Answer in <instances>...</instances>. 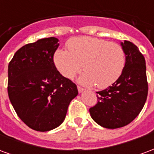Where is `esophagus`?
Listing matches in <instances>:
<instances>
[{
  "mask_svg": "<svg viewBox=\"0 0 154 154\" xmlns=\"http://www.w3.org/2000/svg\"><path fill=\"white\" fill-rule=\"evenodd\" d=\"M77 90H78V92H79V93H82L84 91V88L81 87L80 86H77Z\"/></svg>",
  "mask_w": 154,
  "mask_h": 154,
  "instance_id": "1",
  "label": "esophagus"
}]
</instances>
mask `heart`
<instances>
[{"instance_id": "b5f03b06", "label": "heart", "mask_w": 154, "mask_h": 154, "mask_svg": "<svg viewBox=\"0 0 154 154\" xmlns=\"http://www.w3.org/2000/svg\"><path fill=\"white\" fill-rule=\"evenodd\" d=\"M67 51L57 49L54 63L63 77H72L83 67L82 84L106 88L118 80L125 69V53L120 44L95 37H77L67 44Z\"/></svg>"}]
</instances>
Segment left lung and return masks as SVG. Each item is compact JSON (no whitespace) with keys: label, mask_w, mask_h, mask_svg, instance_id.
Segmentation results:
<instances>
[{"label":"left lung","mask_w":154,"mask_h":154,"mask_svg":"<svg viewBox=\"0 0 154 154\" xmlns=\"http://www.w3.org/2000/svg\"><path fill=\"white\" fill-rule=\"evenodd\" d=\"M121 46L126 57L121 76L106 89L97 91L98 102L89 109L91 118L107 129H117L132 122L142 110L148 97L143 55L129 41L121 43Z\"/></svg>","instance_id":"left-lung-1"}]
</instances>
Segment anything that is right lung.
<instances>
[{
    "label": "right lung",
    "mask_w": 154,
    "mask_h": 154,
    "mask_svg": "<svg viewBox=\"0 0 154 154\" xmlns=\"http://www.w3.org/2000/svg\"><path fill=\"white\" fill-rule=\"evenodd\" d=\"M54 37L25 44L8 66V96L17 116L36 131H49L63 122L76 84L63 77L54 63L59 44Z\"/></svg>",
    "instance_id": "add662e5"
}]
</instances>
